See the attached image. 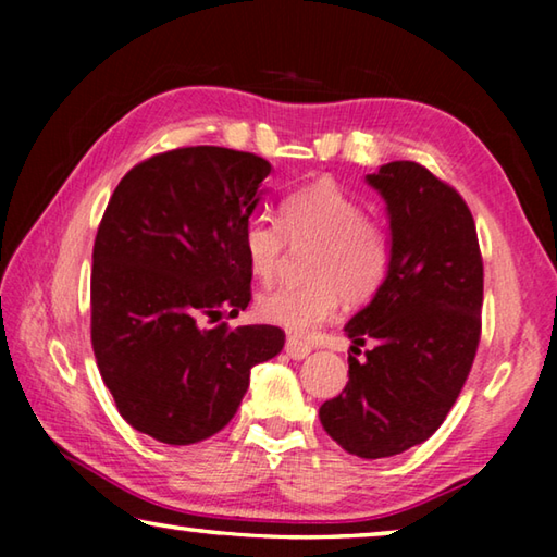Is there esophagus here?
Segmentation results:
<instances>
[{"mask_svg":"<svg viewBox=\"0 0 557 557\" xmlns=\"http://www.w3.org/2000/svg\"><path fill=\"white\" fill-rule=\"evenodd\" d=\"M312 348H314L312 344L301 342V338H297V336H289L287 344H285L287 356L295 358V361H301V358H307L309 354H312Z\"/></svg>","mask_w":557,"mask_h":557,"instance_id":"obj_1","label":"esophagus"}]
</instances>
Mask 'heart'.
Returning <instances> with one entry per match:
<instances>
[{"instance_id":"b5f03b06","label":"heart","mask_w":557,"mask_h":557,"mask_svg":"<svg viewBox=\"0 0 557 557\" xmlns=\"http://www.w3.org/2000/svg\"><path fill=\"white\" fill-rule=\"evenodd\" d=\"M243 256L252 275H277L285 245L314 243L307 256L305 285H282L258 299L262 322L295 336L314 334L342 307L379 295L393 268V238L385 225L366 213L363 203L334 182H314L282 196L277 221L256 215L243 228Z\"/></svg>"}]
</instances>
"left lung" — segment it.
Returning <instances> with one entry per match:
<instances>
[{"mask_svg":"<svg viewBox=\"0 0 557 557\" xmlns=\"http://www.w3.org/2000/svg\"><path fill=\"white\" fill-rule=\"evenodd\" d=\"M388 203L393 268L379 295L346 324L348 383L319 408L329 437L363 459L425 442L465 388L482 338L484 262L457 188L418 162L369 174Z\"/></svg>","mask_w":557,"mask_h":557,"instance_id":"obj_1","label":"left lung"}]
</instances>
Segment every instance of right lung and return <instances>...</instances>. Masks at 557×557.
I'll use <instances>...</instances> for the list:
<instances>
[{"instance_id":"add662e5","label":"right lung","mask_w":557,"mask_h":557,"mask_svg":"<svg viewBox=\"0 0 557 557\" xmlns=\"http://www.w3.org/2000/svg\"><path fill=\"white\" fill-rule=\"evenodd\" d=\"M270 162L225 147H178L122 176L98 225L90 342L132 428L194 445L228 425L256 363L285 346L280 326L206 329L252 297L243 228Z\"/></svg>"}]
</instances>
